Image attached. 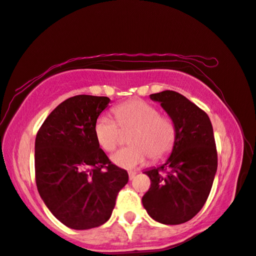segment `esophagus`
<instances>
[{
	"instance_id": "34e87169",
	"label": "esophagus",
	"mask_w": 256,
	"mask_h": 256,
	"mask_svg": "<svg viewBox=\"0 0 256 256\" xmlns=\"http://www.w3.org/2000/svg\"><path fill=\"white\" fill-rule=\"evenodd\" d=\"M136 172H128V178H130V180H132L134 177H136Z\"/></svg>"
}]
</instances>
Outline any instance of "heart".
Wrapping results in <instances>:
<instances>
[{
  "instance_id": "b5f03b06",
  "label": "heart",
  "mask_w": 256,
  "mask_h": 256,
  "mask_svg": "<svg viewBox=\"0 0 256 256\" xmlns=\"http://www.w3.org/2000/svg\"><path fill=\"white\" fill-rule=\"evenodd\" d=\"M115 120L108 116L98 118L94 126V138L102 150L110 152L122 140V131L132 130L126 148L116 151L112 162L124 170L142 166L148 158L162 162L172 154L177 138L176 125L168 116L159 114L154 105L132 99L112 108Z\"/></svg>"
}]
</instances>
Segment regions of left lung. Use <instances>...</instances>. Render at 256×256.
<instances>
[{"mask_svg": "<svg viewBox=\"0 0 256 256\" xmlns=\"http://www.w3.org/2000/svg\"><path fill=\"white\" fill-rule=\"evenodd\" d=\"M176 125L177 138L164 162L144 172L151 185L142 204L156 222L180 224L204 206L214 184L218 157L214 128L196 104L172 90L150 94Z\"/></svg>", "mask_w": 256, "mask_h": 256, "instance_id": "1", "label": "left lung"}]
</instances>
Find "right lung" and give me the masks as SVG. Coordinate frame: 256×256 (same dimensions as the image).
<instances>
[{"label":"right lung","instance_id":"right-lung-1","mask_svg":"<svg viewBox=\"0 0 256 256\" xmlns=\"http://www.w3.org/2000/svg\"><path fill=\"white\" fill-rule=\"evenodd\" d=\"M110 99L79 94L47 116L34 141L40 196L66 227L84 230L110 218L128 174L112 164L98 146L94 126Z\"/></svg>","mask_w":256,"mask_h":256}]
</instances>
